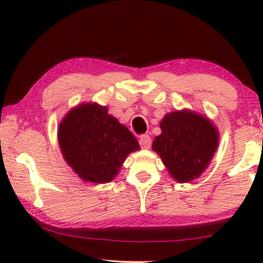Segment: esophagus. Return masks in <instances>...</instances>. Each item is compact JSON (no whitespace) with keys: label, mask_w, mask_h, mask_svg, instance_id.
Listing matches in <instances>:
<instances>
[{"label":"esophagus","mask_w":263,"mask_h":263,"mask_svg":"<svg viewBox=\"0 0 263 263\" xmlns=\"http://www.w3.org/2000/svg\"><path fill=\"white\" fill-rule=\"evenodd\" d=\"M151 143H152V140L148 135H142L140 137V144L142 148L144 149H148L151 147Z\"/></svg>","instance_id":"esophagus-1"}]
</instances>
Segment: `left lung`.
<instances>
[{"label":"left lung","mask_w":263,"mask_h":263,"mask_svg":"<svg viewBox=\"0 0 263 263\" xmlns=\"http://www.w3.org/2000/svg\"><path fill=\"white\" fill-rule=\"evenodd\" d=\"M161 129L152 149L171 176L179 183L200 177L218 148L219 134L214 123L203 115L183 110L165 115Z\"/></svg>","instance_id":"left-lung-1"}]
</instances>
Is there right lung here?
<instances>
[{
	"instance_id": "obj_1",
	"label": "right lung",
	"mask_w": 263,
	"mask_h": 263,
	"mask_svg": "<svg viewBox=\"0 0 263 263\" xmlns=\"http://www.w3.org/2000/svg\"><path fill=\"white\" fill-rule=\"evenodd\" d=\"M65 162L85 182L108 183L140 144L129 129L107 114L106 106L83 104L65 115L58 129Z\"/></svg>"
}]
</instances>
